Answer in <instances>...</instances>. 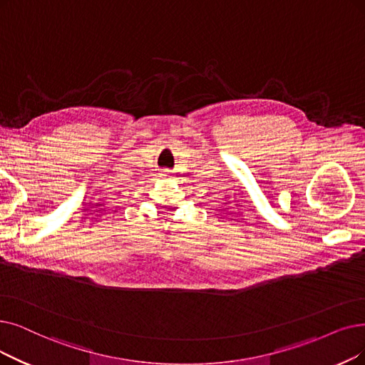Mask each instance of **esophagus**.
I'll use <instances>...</instances> for the list:
<instances>
[{
	"label": "esophagus",
	"instance_id": "34e87169",
	"mask_svg": "<svg viewBox=\"0 0 365 365\" xmlns=\"http://www.w3.org/2000/svg\"><path fill=\"white\" fill-rule=\"evenodd\" d=\"M162 175H163V177H169L170 172H169V170H163V172H162Z\"/></svg>",
	"mask_w": 365,
	"mask_h": 365
}]
</instances>
